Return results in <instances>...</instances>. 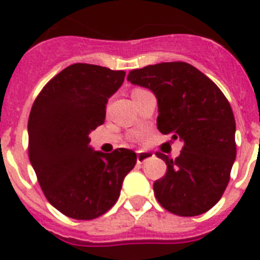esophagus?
<instances>
[{
	"instance_id": "esophagus-1",
	"label": "esophagus",
	"mask_w": 260,
	"mask_h": 260,
	"mask_svg": "<svg viewBox=\"0 0 260 260\" xmlns=\"http://www.w3.org/2000/svg\"><path fill=\"white\" fill-rule=\"evenodd\" d=\"M151 156H154L151 152H147V151H139L138 156H136V160H138V163H144L147 159H150Z\"/></svg>"
}]
</instances>
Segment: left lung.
Returning a JSON list of instances; mask_svg holds the SVG:
<instances>
[{
	"mask_svg": "<svg viewBox=\"0 0 260 260\" xmlns=\"http://www.w3.org/2000/svg\"><path fill=\"white\" fill-rule=\"evenodd\" d=\"M128 81L158 100L156 125L163 135L183 142L166 175L154 183L159 204L178 216H198L221 198L236 158L234 112L222 91L189 63L167 62L131 71Z\"/></svg>",
	"mask_w": 260,
	"mask_h": 260,
	"instance_id": "obj_1",
	"label": "left lung"
}]
</instances>
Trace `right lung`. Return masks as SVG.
Listing matches in <instances>:
<instances>
[{"label": "right lung", "mask_w": 260, "mask_h": 260, "mask_svg": "<svg viewBox=\"0 0 260 260\" xmlns=\"http://www.w3.org/2000/svg\"><path fill=\"white\" fill-rule=\"evenodd\" d=\"M124 77V71L75 63L43 87L30 109V165L48 202L71 218L108 212L136 165L132 150L105 154L90 146L89 134L104 124L108 100Z\"/></svg>", "instance_id": "add662e5"}]
</instances>
